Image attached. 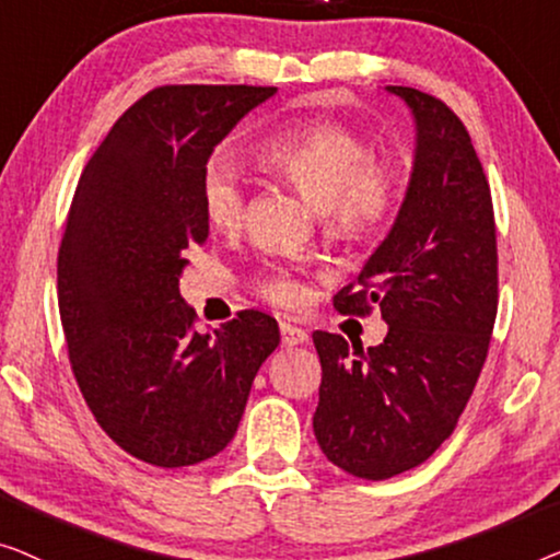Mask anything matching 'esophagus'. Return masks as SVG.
Listing matches in <instances>:
<instances>
[{"mask_svg": "<svg viewBox=\"0 0 560 560\" xmlns=\"http://www.w3.org/2000/svg\"><path fill=\"white\" fill-rule=\"evenodd\" d=\"M306 340H310V335H306L302 327L289 325V322H281V345H283V348H294V345H304Z\"/></svg>", "mask_w": 560, "mask_h": 560, "instance_id": "1", "label": "esophagus"}]
</instances>
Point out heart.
Returning a JSON list of instances; mask_svg holds the SVG:
<instances>
[{
	"label": "heart",
	"instance_id": "b5f03b06",
	"mask_svg": "<svg viewBox=\"0 0 560 560\" xmlns=\"http://www.w3.org/2000/svg\"><path fill=\"white\" fill-rule=\"evenodd\" d=\"M261 162L294 185L299 195L322 212L327 231L340 238H358L381 231L398 202V175L377 164L373 147L337 121L289 124L264 139ZM202 215L212 228L228 231L246 212V179L231 156L218 152L200 175ZM271 302L294 304L299 281L273 271L264 281Z\"/></svg>",
	"mask_w": 560,
	"mask_h": 560
}]
</instances>
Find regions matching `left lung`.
Listing matches in <instances>:
<instances>
[{"label": "left lung", "instance_id": "1", "mask_svg": "<svg viewBox=\"0 0 560 560\" xmlns=\"http://www.w3.org/2000/svg\"><path fill=\"white\" fill-rule=\"evenodd\" d=\"M413 116L406 198L335 306H381L388 335L375 348L314 332L322 362L314 436L337 467L388 479L427 462L459 421L482 373L498 314L492 195L471 139L439 98L385 85Z\"/></svg>", "mask_w": 560, "mask_h": 560}]
</instances>
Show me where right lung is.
<instances>
[{"label":"right lung","instance_id":"right-lung-1","mask_svg":"<svg viewBox=\"0 0 560 560\" xmlns=\"http://www.w3.org/2000/svg\"><path fill=\"white\" fill-rule=\"evenodd\" d=\"M277 89L162 85L85 164L58 254L70 365L98 427L137 459L190 467L231 444L279 325L246 310L195 329L185 250L208 241L200 175L212 149Z\"/></svg>","mask_w":560,"mask_h":560}]
</instances>
